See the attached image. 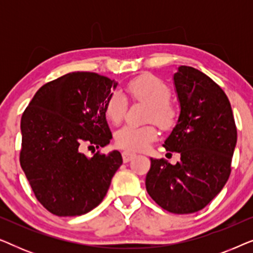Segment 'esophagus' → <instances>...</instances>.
I'll list each match as a JSON object with an SVG mask.
<instances>
[{"instance_id":"1","label":"esophagus","mask_w":253,"mask_h":253,"mask_svg":"<svg viewBox=\"0 0 253 253\" xmlns=\"http://www.w3.org/2000/svg\"><path fill=\"white\" fill-rule=\"evenodd\" d=\"M134 157H136V154L131 153V152H129V151H124L122 153V158H123L124 162H129L130 160H132Z\"/></svg>"}]
</instances>
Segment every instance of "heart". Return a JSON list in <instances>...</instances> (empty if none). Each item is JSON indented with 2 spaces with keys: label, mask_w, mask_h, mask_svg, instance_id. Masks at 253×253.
<instances>
[{
  "label": "heart",
  "mask_w": 253,
  "mask_h": 253,
  "mask_svg": "<svg viewBox=\"0 0 253 253\" xmlns=\"http://www.w3.org/2000/svg\"><path fill=\"white\" fill-rule=\"evenodd\" d=\"M130 98L136 102L147 103L145 120L157 123L161 129L168 130L175 126L178 113L169 101L170 88L167 83L153 74H143L126 84ZM126 98L114 92L106 100L105 114L109 122L119 124L126 113ZM158 138L153 124L143 126H124L115 134L116 145L126 151H143Z\"/></svg>",
  "instance_id": "heart-1"
}]
</instances>
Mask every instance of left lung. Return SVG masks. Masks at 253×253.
Returning <instances> with one entry per match:
<instances>
[{"mask_svg":"<svg viewBox=\"0 0 253 253\" xmlns=\"http://www.w3.org/2000/svg\"><path fill=\"white\" fill-rule=\"evenodd\" d=\"M174 84L181 113L164 147L181 160L151 159L145 184L164 210L190 214L209 205L227 183L237 129L226 93L209 76L181 65Z\"/></svg>","mask_w":253,"mask_h":253,"instance_id":"8db88e82","label":"left lung"}]
</instances>
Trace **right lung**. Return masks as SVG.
<instances>
[{
	"instance_id": "right-lung-1",
	"label": "right lung",
	"mask_w": 253,
	"mask_h": 253,
	"mask_svg": "<svg viewBox=\"0 0 253 253\" xmlns=\"http://www.w3.org/2000/svg\"><path fill=\"white\" fill-rule=\"evenodd\" d=\"M116 85L95 72H71L40 87L24 110L20 166L37 199L55 215L95 209L122 165L119 151L92 158L82 152L112 139L105 103Z\"/></svg>"
}]
</instances>
